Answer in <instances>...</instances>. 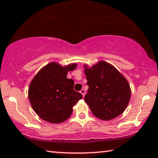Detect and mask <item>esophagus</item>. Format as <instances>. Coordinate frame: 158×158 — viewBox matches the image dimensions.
Segmentation results:
<instances>
[{"mask_svg": "<svg viewBox=\"0 0 158 158\" xmlns=\"http://www.w3.org/2000/svg\"><path fill=\"white\" fill-rule=\"evenodd\" d=\"M80 93L82 94V96H85V94H86V91L83 89H81V91H80Z\"/></svg>", "mask_w": 158, "mask_h": 158, "instance_id": "34e87169", "label": "esophagus"}]
</instances>
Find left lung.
<instances>
[{
  "mask_svg": "<svg viewBox=\"0 0 158 158\" xmlns=\"http://www.w3.org/2000/svg\"><path fill=\"white\" fill-rule=\"evenodd\" d=\"M84 67L89 86L84 101L94 116L109 121L123 114L131 95L130 85L123 75L104 61L91 67Z\"/></svg>",
  "mask_w": 158,
  "mask_h": 158,
  "instance_id": "8db88e82",
  "label": "left lung"
}]
</instances>
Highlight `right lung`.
<instances>
[{
	"instance_id": "add662e5",
	"label": "right lung",
	"mask_w": 158,
	"mask_h": 158,
	"mask_svg": "<svg viewBox=\"0 0 158 158\" xmlns=\"http://www.w3.org/2000/svg\"><path fill=\"white\" fill-rule=\"evenodd\" d=\"M76 63L62 67L52 62L42 68L30 82L28 98L35 112L42 120L60 123L69 118L73 106L82 95L74 89V80L67 77Z\"/></svg>"
}]
</instances>
